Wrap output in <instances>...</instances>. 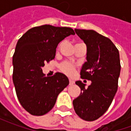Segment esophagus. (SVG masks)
I'll return each mask as SVG.
<instances>
[{
  "label": "esophagus",
  "instance_id": "34e87169",
  "mask_svg": "<svg viewBox=\"0 0 131 131\" xmlns=\"http://www.w3.org/2000/svg\"><path fill=\"white\" fill-rule=\"evenodd\" d=\"M74 83V81L73 80L69 79V85H72Z\"/></svg>",
  "mask_w": 131,
  "mask_h": 131
}]
</instances>
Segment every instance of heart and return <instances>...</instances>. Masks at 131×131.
I'll return each mask as SVG.
<instances>
[{
    "mask_svg": "<svg viewBox=\"0 0 131 131\" xmlns=\"http://www.w3.org/2000/svg\"><path fill=\"white\" fill-rule=\"evenodd\" d=\"M82 43H79L78 44ZM77 68V66L74 64L73 63L69 62H63L62 63H61L60 65V70L62 73L65 74L67 76H71L73 75L75 71V69Z\"/></svg>",
    "mask_w": 131,
    "mask_h": 131,
    "instance_id": "1",
    "label": "heart"
}]
</instances>
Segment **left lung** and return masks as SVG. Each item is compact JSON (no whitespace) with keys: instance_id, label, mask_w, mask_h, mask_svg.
<instances>
[{"instance_id":"obj_1","label":"left lung","mask_w":131,"mask_h":131,"mask_svg":"<svg viewBox=\"0 0 131 131\" xmlns=\"http://www.w3.org/2000/svg\"><path fill=\"white\" fill-rule=\"evenodd\" d=\"M74 31L87 46V62L81 68V78L91 81V84L85 88L83 83L76 82L81 94L73 100V105L80 118L93 121L107 112L117 91L121 71L119 52L110 38L93 30Z\"/></svg>"}]
</instances>
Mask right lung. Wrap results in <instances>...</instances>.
<instances>
[{
    "label": "right lung",
    "instance_id": "right-lung-1",
    "mask_svg": "<svg viewBox=\"0 0 131 131\" xmlns=\"http://www.w3.org/2000/svg\"><path fill=\"white\" fill-rule=\"evenodd\" d=\"M69 27L42 25L30 29L17 41L13 54V80L19 101L34 116H42L54 107L60 92L69 85L64 74L46 77L45 63L55 57L58 43L74 35Z\"/></svg>",
    "mask_w": 131,
    "mask_h": 131
}]
</instances>
